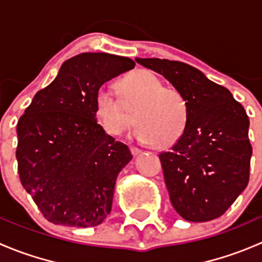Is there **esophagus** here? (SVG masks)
<instances>
[{"label": "esophagus", "instance_id": "esophagus-1", "mask_svg": "<svg viewBox=\"0 0 262 262\" xmlns=\"http://www.w3.org/2000/svg\"><path fill=\"white\" fill-rule=\"evenodd\" d=\"M130 152H132V155H133V156H137V155H139L142 150L139 149L138 147H130Z\"/></svg>", "mask_w": 262, "mask_h": 262}]
</instances>
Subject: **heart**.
<instances>
[{
  "label": "heart",
  "mask_w": 262,
  "mask_h": 262,
  "mask_svg": "<svg viewBox=\"0 0 262 262\" xmlns=\"http://www.w3.org/2000/svg\"><path fill=\"white\" fill-rule=\"evenodd\" d=\"M123 102L110 87L101 86L94 97V115L110 136H120L138 124L136 138L166 149L178 143L187 123V104L180 91L163 87L149 71L139 70L120 82Z\"/></svg>",
  "instance_id": "obj_1"
}]
</instances>
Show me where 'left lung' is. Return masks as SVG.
<instances>
[{"mask_svg": "<svg viewBox=\"0 0 262 262\" xmlns=\"http://www.w3.org/2000/svg\"><path fill=\"white\" fill-rule=\"evenodd\" d=\"M137 63L160 73L187 104L184 134L160 160L173 208L189 222H208L227 212L250 180V120L226 87L199 70L158 58Z\"/></svg>", "mask_w": 262, "mask_h": 262, "instance_id": "obj_1", "label": "left lung"}]
</instances>
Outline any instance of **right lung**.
<instances>
[{
    "label": "right lung",
    "instance_id": "add662e5",
    "mask_svg": "<svg viewBox=\"0 0 262 262\" xmlns=\"http://www.w3.org/2000/svg\"><path fill=\"white\" fill-rule=\"evenodd\" d=\"M134 66L107 53L70 58L18 119V176L47 221L87 228L109 215L116 178L133 156L97 123L94 97Z\"/></svg>",
    "mask_w": 262,
    "mask_h": 262
}]
</instances>
